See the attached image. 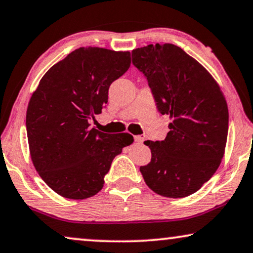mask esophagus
I'll use <instances>...</instances> for the list:
<instances>
[{
    "label": "esophagus",
    "instance_id": "34e87169",
    "mask_svg": "<svg viewBox=\"0 0 253 253\" xmlns=\"http://www.w3.org/2000/svg\"><path fill=\"white\" fill-rule=\"evenodd\" d=\"M144 140H145V138L141 137V136H136V137H134V141H136V143L141 144Z\"/></svg>",
    "mask_w": 253,
    "mask_h": 253
}]
</instances>
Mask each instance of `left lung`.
<instances>
[{
    "label": "left lung",
    "instance_id": "obj_1",
    "mask_svg": "<svg viewBox=\"0 0 253 253\" xmlns=\"http://www.w3.org/2000/svg\"><path fill=\"white\" fill-rule=\"evenodd\" d=\"M132 63L147 78L162 115L165 140H146L151 162L140 172L148 188L168 198L198 191L219 168L227 144L229 114L212 75L182 48L155 43L132 50Z\"/></svg>",
    "mask_w": 253,
    "mask_h": 253
}]
</instances>
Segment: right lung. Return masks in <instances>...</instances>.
Here are the masks:
<instances>
[{"label":"right lung","mask_w":253,"mask_h":253,"mask_svg":"<svg viewBox=\"0 0 253 253\" xmlns=\"http://www.w3.org/2000/svg\"><path fill=\"white\" fill-rule=\"evenodd\" d=\"M130 64V51L82 47L54 64L33 92L26 112L31 159L57 195H96L114 158L133 141L130 133H103L88 123L108 102L110 84Z\"/></svg>","instance_id":"obj_1"}]
</instances>
